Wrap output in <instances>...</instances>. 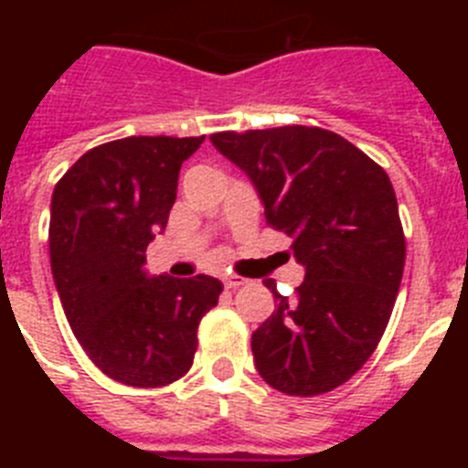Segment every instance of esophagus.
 Wrapping results in <instances>:
<instances>
[{
  "label": "esophagus",
  "mask_w": 468,
  "mask_h": 468,
  "mask_svg": "<svg viewBox=\"0 0 468 468\" xmlns=\"http://www.w3.org/2000/svg\"><path fill=\"white\" fill-rule=\"evenodd\" d=\"M222 283H225V288H229V291H237V288H241V285L246 283V279H243V276L227 274L222 276Z\"/></svg>",
  "instance_id": "1"
}]
</instances>
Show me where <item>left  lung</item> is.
Returning <instances> with one entry per match:
<instances>
[{"instance_id":"8db88e82","label":"left lung","mask_w":468,"mask_h":468,"mask_svg":"<svg viewBox=\"0 0 468 468\" xmlns=\"http://www.w3.org/2000/svg\"><path fill=\"white\" fill-rule=\"evenodd\" d=\"M210 143L246 173L304 267L295 297L264 281L276 307L250 340L260 378L288 396L325 394L370 358L399 295L405 237L391 180L324 128L227 131Z\"/></svg>"}]
</instances>
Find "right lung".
<instances>
[{"instance_id":"right-lung-1","label":"right lung","mask_w":468,"mask_h":468,"mask_svg":"<svg viewBox=\"0 0 468 468\" xmlns=\"http://www.w3.org/2000/svg\"><path fill=\"white\" fill-rule=\"evenodd\" d=\"M201 138L131 135L86 152L51 197L48 250L68 324L90 361L128 387H166L192 367L213 276H152L144 250L166 229L183 161Z\"/></svg>"}]
</instances>
